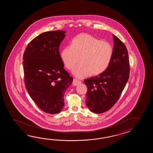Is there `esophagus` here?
I'll use <instances>...</instances> for the list:
<instances>
[{"label":"esophagus","instance_id":"esophagus-1","mask_svg":"<svg viewBox=\"0 0 153 153\" xmlns=\"http://www.w3.org/2000/svg\"><path fill=\"white\" fill-rule=\"evenodd\" d=\"M81 82V81L78 80L77 79H73V85L74 86H76V85H78L80 84Z\"/></svg>","mask_w":153,"mask_h":153}]
</instances>
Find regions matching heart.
Here are the masks:
<instances>
[{"instance_id":"obj_1","label":"heart","mask_w":153,"mask_h":153,"mask_svg":"<svg viewBox=\"0 0 153 153\" xmlns=\"http://www.w3.org/2000/svg\"><path fill=\"white\" fill-rule=\"evenodd\" d=\"M114 54L112 45L87 33H81L72 40L71 45L62 50L61 59L66 68L72 69L80 60L73 73L78 78L104 72L111 63Z\"/></svg>"}]
</instances>
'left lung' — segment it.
Returning <instances> with one entry per match:
<instances>
[{
	"mask_svg": "<svg viewBox=\"0 0 153 153\" xmlns=\"http://www.w3.org/2000/svg\"><path fill=\"white\" fill-rule=\"evenodd\" d=\"M114 54L107 69L97 76L85 79L88 88L86 104L94 113L109 110L116 103L130 75V62L126 46L113 35Z\"/></svg>",
	"mask_w": 153,
	"mask_h": 153,
	"instance_id": "left-lung-1",
	"label": "left lung"
}]
</instances>
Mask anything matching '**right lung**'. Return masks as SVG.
Wrapping results in <instances>:
<instances>
[{"instance_id":"add662e5","label":"right lung","mask_w":153,"mask_h":153,"mask_svg":"<svg viewBox=\"0 0 153 153\" xmlns=\"http://www.w3.org/2000/svg\"><path fill=\"white\" fill-rule=\"evenodd\" d=\"M64 30L42 33L29 42L23 53L24 81L29 96L46 113L58 114L73 78L64 69L59 47Z\"/></svg>"}]
</instances>
